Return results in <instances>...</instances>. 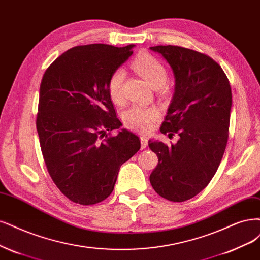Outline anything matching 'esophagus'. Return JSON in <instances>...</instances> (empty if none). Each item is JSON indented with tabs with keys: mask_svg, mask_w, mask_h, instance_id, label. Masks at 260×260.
<instances>
[{
	"mask_svg": "<svg viewBox=\"0 0 260 260\" xmlns=\"http://www.w3.org/2000/svg\"><path fill=\"white\" fill-rule=\"evenodd\" d=\"M140 140H141V147L142 148H146L147 145H148V138L143 136V137L140 138Z\"/></svg>",
	"mask_w": 260,
	"mask_h": 260,
	"instance_id": "1",
	"label": "esophagus"
}]
</instances>
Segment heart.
Returning <instances> with one entry per match:
<instances>
[{"instance_id":"obj_1","label":"heart","mask_w":260,"mask_h":260,"mask_svg":"<svg viewBox=\"0 0 260 260\" xmlns=\"http://www.w3.org/2000/svg\"><path fill=\"white\" fill-rule=\"evenodd\" d=\"M133 69L151 86H162L167 79V70L161 62L148 53H141L132 62ZM126 72L122 69H116L111 74L107 82V92L111 100L117 105L124 103L123 80ZM160 117V113L155 107H144L134 105L123 113V122L127 128L146 133L154 128L156 121Z\"/></svg>"}]
</instances>
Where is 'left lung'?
Instances as JSON below:
<instances>
[{
  "instance_id": "1",
  "label": "left lung",
  "mask_w": 260,
  "mask_h": 260,
  "mask_svg": "<svg viewBox=\"0 0 260 260\" xmlns=\"http://www.w3.org/2000/svg\"><path fill=\"white\" fill-rule=\"evenodd\" d=\"M164 56L175 77V91L160 131L176 144L148 141L158 165L149 176L162 198L183 202L209 185L225 153L229 137L231 88L227 75L205 53L181 46L150 47Z\"/></svg>"
}]
</instances>
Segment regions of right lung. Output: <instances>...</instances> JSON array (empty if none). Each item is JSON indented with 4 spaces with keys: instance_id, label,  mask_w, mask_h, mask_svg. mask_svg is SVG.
I'll return each mask as SVG.
<instances>
[{
    "instance_id": "obj_1",
    "label": "right lung",
    "mask_w": 260,
    "mask_h": 260,
    "mask_svg": "<svg viewBox=\"0 0 260 260\" xmlns=\"http://www.w3.org/2000/svg\"><path fill=\"white\" fill-rule=\"evenodd\" d=\"M134 45L75 46L45 71L37 129L47 171L67 198L92 205L109 197L119 169L141 147L122 129L107 92L111 74L133 53Z\"/></svg>"
}]
</instances>
